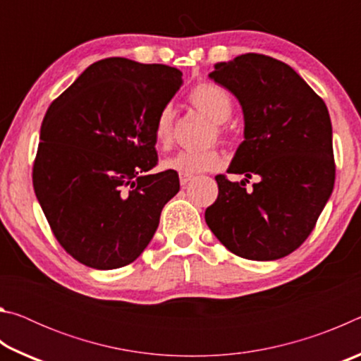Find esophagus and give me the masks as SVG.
<instances>
[{"mask_svg": "<svg viewBox=\"0 0 361 361\" xmlns=\"http://www.w3.org/2000/svg\"><path fill=\"white\" fill-rule=\"evenodd\" d=\"M194 176L192 175H180V185L185 188L189 181H192Z\"/></svg>", "mask_w": 361, "mask_h": 361, "instance_id": "1", "label": "esophagus"}]
</instances>
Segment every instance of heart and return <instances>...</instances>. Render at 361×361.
Listing matches in <instances>:
<instances>
[{
	"instance_id": "heart-1",
	"label": "heart",
	"mask_w": 361,
	"mask_h": 361,
	"mask_svg": "<svg viewBox=\"0 0 361 361\" xmlns=\"http://www.w3.org/2000/svg\"><path fill=\"white\" fill-rule=\"evenodd\" d=\"M189 102L197 111L207 116L215 124H224L232 114V100L223 87L212 82H200L189 92ZM219 130V129H218ZM154 140L162 149H169L173 143V109L170 105L161 108L154 121ZM223 166V154L218 149L202 152L181 151L162 162L166 170L180 175H194L210 172Z\"/></svg>"
}]
</instances>
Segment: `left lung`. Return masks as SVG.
Instances as JSON below:
<instances>
[{
    "instance_id": "1",
    "label": "left lung",
    "mask_w": 361,
    "mask_h": 361,
    "mask_svg": "<svg viewBox=\"0 0 361 361\" xmlns=\"http://www.w3.org/2000/svg\"><path fill=\"white\" fill-rule=\"evenodd\" d=\"M210 79L239 100L243 142L228 173L216 176L218 197L205 223L237 256L274 261L307 239L334 186L333 129L328 108L280 60L245 54L215 65ZM260 176L253 192L245 183Z\"/></svg>"
}]
</instances>
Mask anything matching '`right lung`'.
I'll use <instances>...</instances> for the list:
<instances>
[{"label": "right lung", "mask_w": 361, "mask_h": 361, "mask_svg": "<svg viewBox=\"0 0 361 361\" xmlns=\"http://www.w3.org/2000/svg\"><path fill=\"white\" fill-rule=\"evenodd\" d=\"M181 76L173 66L105 59L49 106L33 188L56 239L82 264L109 271L135 261L180 191L178 173L149 170L154 121Z\"/></svg>", "instance_id": "obj_1"}]
</instances>
